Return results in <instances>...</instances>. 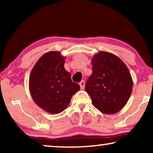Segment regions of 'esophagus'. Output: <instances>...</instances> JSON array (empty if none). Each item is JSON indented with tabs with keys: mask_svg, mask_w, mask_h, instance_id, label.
Returning <instances> with one entry per match:
<instances>
[{
	"mask_svg": "<svg viewBox=\"0 0 153 153\" xmlns=\"http://www.w3.org/2000/svg\"><path fill=\"white\" fill-rule=\"evenodd\" d=\"M79 86H80V88H81L82 90H84L85 88V82L82 81L81 82H79Z\"/></svg>",
	"mask_w": 153,
	"mask_h": 153,
	"instance_id": "34e87169",
	"label": "esophagus"
}]
</instances>
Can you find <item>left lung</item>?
Listing matches in <instances>:
<instances>
[{
	"mask_svg": "<svg viewBox=\"0 0 153 153\" xmlns=\"http://www.w3.org/2000/svg\"><path fill=\"white\" fill-rule=\"evenodd\" d=\"M92 74L85 90L92 105L105 114L123 108L132 92L133 80L126 64L112 53L100 51L92 59Z\"/></svg>",
	"mask_w": 153,
	"mask_h": 153,
	"instance_id": "1",
	"label": "left lung"
}]
</instances>
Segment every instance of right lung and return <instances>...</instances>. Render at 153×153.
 Segmentation results:
<instances>
[{"label": "right lung", "mask_w": 153, "mask_h": 153, "mask_svg": "<svg viewBox=\"0 0 153 153\" xmlns=\"http://www.w3.org/2000/svg\"><path fill=\"white\" fill-rule=\"evenodd\" d=\"M65 61L60 52L49 51L36 62L30 75L29 89L33 101L51 114L63 111L80 89L65 69Z\"/></svg>", "instance_id": "obj_1"}]
</instances>
